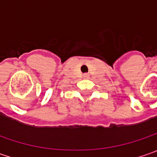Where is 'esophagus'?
Instances as JSON below:
<instances>
[{
	"label": "esophagus",
	"instance_id": "1",
	"mask_svg": "<svg viewBox=\"0 0 157 157\" xmlns=\"http://www.w3.org/2000/svg\"><path fill=\"white\" fill-rule=\"evenodd\" d=\"M84 77H86V78H87V77H88V74H86V75L84 76Z\"/></svg>",
	"mask_w": 157,
	"mask_h": 157
}]
</instances>
